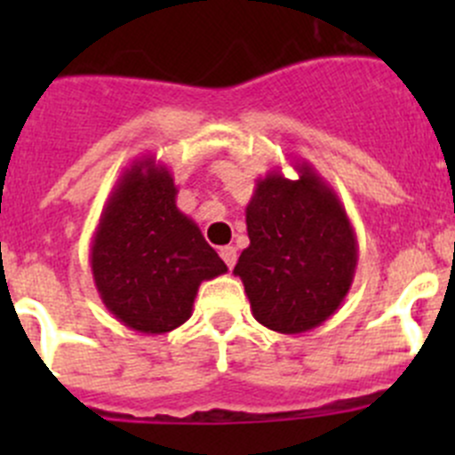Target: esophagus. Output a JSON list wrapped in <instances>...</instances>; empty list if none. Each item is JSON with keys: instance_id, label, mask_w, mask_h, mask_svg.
Segmentation results:
<instances>
[{"instance_id": "esophagus-1", "label": "esophagus", "mask_w": 455, "mask_h": 455, "mask_svg": "<svg viewBox=\"0 0 455 455\" xmlns=\"http://www.w3.org/2000/svg\"><path fill=\"white\" fill-rule=\"evenodd\" d=\"M220 257H222L224 264H227L228 268H233V266H235V261H237L235 246H222V249H220Z\"/></svg>"}]
</instances>
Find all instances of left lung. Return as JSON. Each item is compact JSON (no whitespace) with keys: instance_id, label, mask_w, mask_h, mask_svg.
Returning a JSON list of instances; mask_svg holds the SVG:
<instances>
[{"instance_id":"left-lung-1","label":"left lung","mask_w":455,"mask_h":455,"mask_svg":"<svg viewBox=\"0 0 455 455\" xmlns=\"http://www.w3.org/2000/svg\"><path fill=\"white\" fill-rule=\"evenodd\" d=\"M297 180L268 172L246 204L251 244L233 273L253 316L268 330L301 334L330 319L355 282L359 244L337 191L310 163Z\"/></svg>"}]
</instances>
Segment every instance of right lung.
I'll return each instance as SVG.
<instances>
[{
    "mask_svg": "<svg viewBox=\"0 0 455 455\" xmlns=\"http://www.w3.org/2000/svg\"><path fill=\"white\" fill-rule=\"evenodd\" d=\"M172 172L136 158L114 185L90 246L100 301L123 325L164 334L185 323L202 282L227 273L198 224L176 206Z\"/></svg>",
    "mask_w": 455,
    "mask_h": 455,
    "instance_id": "obj_1",
    "label": "right lung"
}]
</instances>
